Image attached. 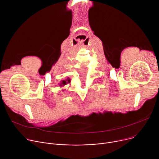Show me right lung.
Masks as SVG:
<instances>
[{
  "label": "right lung",
  "instance_id": "obj_1",
  "mask_svg": "<svg viewBox=\"0 0 159 159\" xmlns=\"http://www.w3.org/2000/svg\"><path fill=\"white\" fill-rule=\"evenodd\" d=\"M70 79L69 77L67 78V79H66L65 80H62L61 82L59 84V86L62 87V86H64L65 85H66V84L68 83H70Z\"/></svg>",
  "mask_w": 159,
  "mask_h": 159
}]
</instances>
